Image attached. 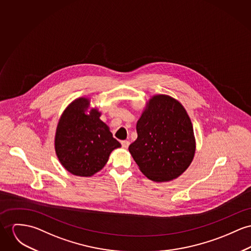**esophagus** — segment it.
Listing matches in <instances>:
<instances>
[{"instance_id": "34e87169", "label": "esophagus", "mask_w": 251, "mask_h": 251, "mask_svg": "<svg viewBox=\"0 0 251 251\" xmlns=\"http://www.w3.org/2000/svg\"><path fill=\"white\" fill-rule=\"evenodd\" d=\"M121 145H122V147L124 149H127L129 147V145H130V142L128 140H122L121 141Z\"/></svg>"}]
</instances>
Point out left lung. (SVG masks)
Here are the masks:
<instances>
[{
  "mask_svg": "<svg viewBox=\"0 0 251 251\" xmlns=\"http://www.w3.org/2000/svg\"><path fill=\"white\" fill-rule=\"evenodd\" d=\"M136 132L129 152L149 179L172 180L191 164L196 151L193 126L176 99L166 95L150 98L136 123Z\"/></svg>",
  "mask_w": 251,
  "mask_h": 251,
  "instance_id": "left-lung-1",
  "label": "left lung"
}]
</instances>
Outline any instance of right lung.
Listing matches in <instances>:
<instances>
[{
    "label": "right lung",
    "mask_w": 251,
    "mask_h": 251,
    "mask_svg": "<svg viewBox=\"0 0 251 251\" xmlns=\"http://www.w3.org/2000/svg\"><path fill=\"white\" fill-rule=\"evenodd\" d=\"M90 99L73 101L59 119L54 146L60 163L70 173L92 176L107 163L110 154L121 147L97 108L89 114Z\"/></svg>",
    "instance_id": "add662e5"
}]
</instances>
